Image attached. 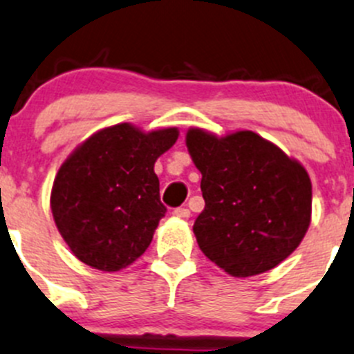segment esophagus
Here are the masks:
<instances>
[{
  "instance_id": "esophagus-1",
  "label": "esophagus",
  "mask_w": 354,
  "mask_h": 354,
  "mask_svg": "<svg viewBox=\"0 0 354 354\" xmlns=\"http://www.w3.org/2000/svg\"><path fill=\"white\" fill-rule=\"evenodd\" d=\"M173 216L181 218V220H188L190 218V211L187 207H176V209H173Z\"/></svg>"
}]
</instances>
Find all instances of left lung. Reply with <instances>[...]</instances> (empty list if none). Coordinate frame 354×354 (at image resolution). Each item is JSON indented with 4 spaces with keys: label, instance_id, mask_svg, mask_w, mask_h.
Segmentation results:
<instances>
[{
    "label": "left lung",
    "instance_id": "1",
    "mask_svg": "<svg viewBox=\"0 0 354 354\" xmlns=\"http://www.w3.org/2000/svg\"><path fill=\"white\" fill-rule=\"evenodd\" d=\"M203 174V213L194 223L201 252L234 277L267 272L288 259L311 223L313 187L295 158L257 132L218 138L187 132Z\"/></svg>",
    "mask_w": 354,
    "mask_h": 354
}]
</instances>
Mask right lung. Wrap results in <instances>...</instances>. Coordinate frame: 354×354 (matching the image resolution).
<instances>
[{"mask_svg": "<svg viewBox=\"0 0 354 354\" xmlns=\"http://www.w3.org/2000/svg\"><path fill=\"white\" fill-rule=\"evenodd\" d=\"M178 129L145 132L117 124L94 132L62 162L54 180V222L73 255L104 272L136 262L150 246L166 206L155 160L178 140Z\"/></svg>", "mask_w": 354, "mask_h": 354, "instance_id": "1", "label": "right lung"}]
</instances>
